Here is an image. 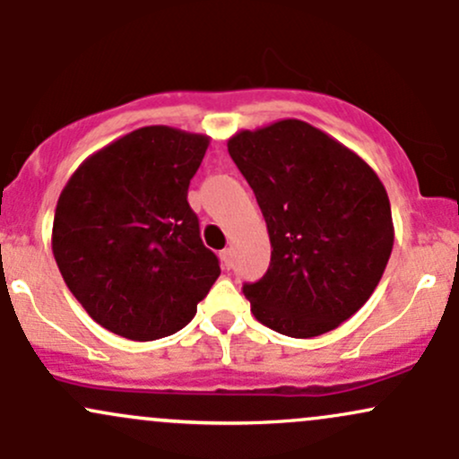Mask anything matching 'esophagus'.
Masks as SVG:
<instances>
[{
    "mask_svg": "<svg viewBox=\"0 0 459 459\" xmlns=\"http://www.w3.org/2000/svg\"><path fill=\"white\" fill-rule=\"evenodd\" d=\"M220 261H222V265L226 270H230L233 267V252H230V247H224L222 252H220Z\"/></svg>",
    "mask_w": 459,
    "mask_h": 459,
    "instance_id": "34e87169",
    "label": "esophagus"
}]
</instances>
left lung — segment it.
<instances>
[{
	"mask_svg": "<svg viewBox=\"0 0 459 459\" xmlns=\"http://www.w3.org/2000/svg\"><path fill=\"white\" fill-rule=\"evenodd\" d=\"M229 152L272 241L265 276L244 284L252 315L296 339L339 328L371 298L391 256L382 181L354 151L296 118L239 131Z\"/></svg>",
	"mask_w": 459,
	"mask_h": 459,
	"instance_id": "left-lung-1",
	"label": "left lung"
}]
</instances>
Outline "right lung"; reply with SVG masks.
Wrapping results in <instances>:
<instances>
[{
  "mask_svg": "<svg viewBox=\"0 0 459 459\" xmlns=\"http://www.w3.org/2000/svg\"><path fill=\"white\" fill-rule=\"evenodd\" d=\"M207 135L152 125L88 157L57 198L51 247L86 313L131 341L192 321L220 276L187 203Z\"/></svg>",
  "mask_w": 459,
  "mask_h": 459,
  "instance_id": "add662e5",
  "label": "right lung"
}]
</instances>
